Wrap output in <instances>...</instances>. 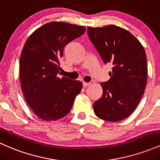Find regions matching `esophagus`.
I'll return each mask as SVG.
<instances>
[{
    "label": "esophagus",
    "mask_w": 160,
    "mask_h": 160,
    "mask_svg": "<svg viewBox=\"0 0 160 160\" xmlns=\"http://www.w3.org/2000/svg\"><path fill=\"white\" fill-rule=\"evenodd\" d=\"M90 85V82H82V86H84V87H86V86H89Z\"/></svg>",
    "instance_id": "1"
}]
</instances>
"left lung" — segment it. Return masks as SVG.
<instances>
[{
    "label": "left lung",
    "instance_id": "8db88e82",
    "mask_svg": "<svg viewBox=\"0 0 160 160\" xmlns=\"http://www.w3.org/2000/svg\"><path fill=\"white\" fill-rule=\"evenodd\" d=\"M89 40L104 63L111 64L102 97L93 104L100 119L117 122L131 114L144 92L148 78L147 56L139 40L122 28L110 25L87 28Z\"/></svg>",
    "mask_w": 160,
    "mask_h": 160
}]
</instances>
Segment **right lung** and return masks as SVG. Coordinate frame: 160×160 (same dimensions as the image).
<instances>
[{"label": "right lung", "instance_id": "add662e5", "mask_svg": "<svg viewBox=\"0 0 160 160\" xmlns=\"http://www.w3.org/2000/svg\"><path fill=\"white\" fill-rule=\"evenodd\" d=\"M85 32L83 26L52 22L25 42L20 57L22 89L29 107L42 120L54 121L67 115L81 91V82L58 74L65 46Z\"/></svg>", "mask_w": 160, "mask_h": 160}]
</instances>
